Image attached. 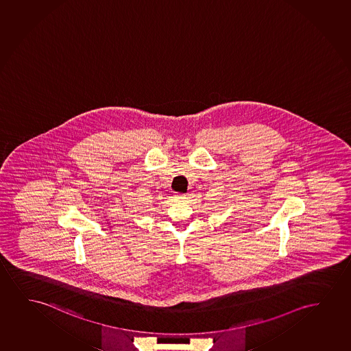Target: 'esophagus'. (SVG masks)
<instances>
[{
	"label": "esophagus",
	"instance_id": "esophagus-1",
	"mask_svg": "<svg viewBox=\"0 0 351 351\" xmlns=\"http://www.w3.org/2000/svg\"><path fill=\"white\" fill-rule=\"evenodd\" d=\"M173 197H175V200H182V199H184V196L180 195V194H176Z\"/></svg>",
	"mask_w": 351,
	"mask_h": 351
}]
</instances>
